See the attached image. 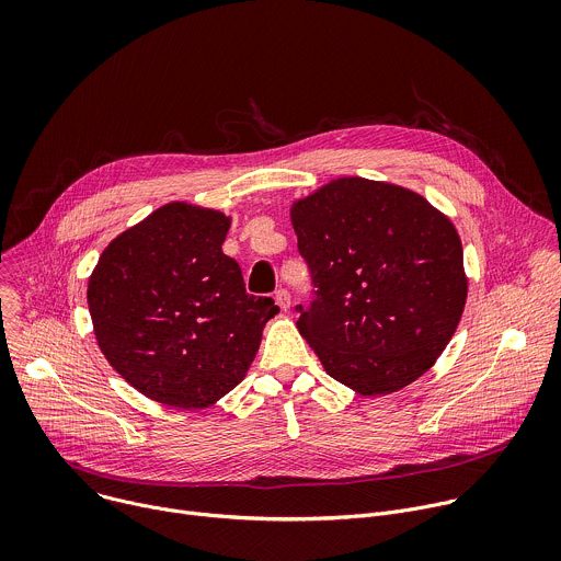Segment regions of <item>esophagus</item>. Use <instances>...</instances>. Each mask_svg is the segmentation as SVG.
<instances>
[{"instance_id": "obj_1", "label": "esophagus", "mask_w": 561, "mask_h": 561, "mask_svg": "<svg viewBox=\"0 0 561 561\" xmlns=\"http://www.w3.org/2000/svg\"><path fill=\"white\" fill-rule=\"evenodd\" d=\"M275 301H277V306L286 312V310L290 308V295H288V290H284V288L277 290V293H275Z\"/></svg>"}]
</instances>
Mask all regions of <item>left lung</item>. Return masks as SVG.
Segmentation results:
<instances>
[{"label":"left lung","instance_id":"left-lung-1","mask_svg":"<svg viewBox=\"0 0 561 561\" xmlns=\"http://www.w3.org/2000/svg\"><path fill=\"white\" fill-rule=\"evenodd\" d=\"M290 224L317 286L297 329L324 370L362 397L420 379L468 297L448 215L411 188L337 178L295 199Z\"/></svg>","mask_w":561,"mask_h":561}]
</instances>
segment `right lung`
Segmentation results:
<instances>
[{"label":"right lung","instance_id":"right-lung-1","mask_svg":"<svg viewBox=\"0 0 561 561\" xmlns=\"http://www.w3.org/2000/svg\"><path fill=\"white\" fill-rule=\"evenodd\" d=\"M230 217L171 202L119 232L89 277L100 351L141 394L208 409L247 377L271 317L237 262L221 253Z\"/></svg>","mask_w":561,"mask_h":561}]
</instances>
